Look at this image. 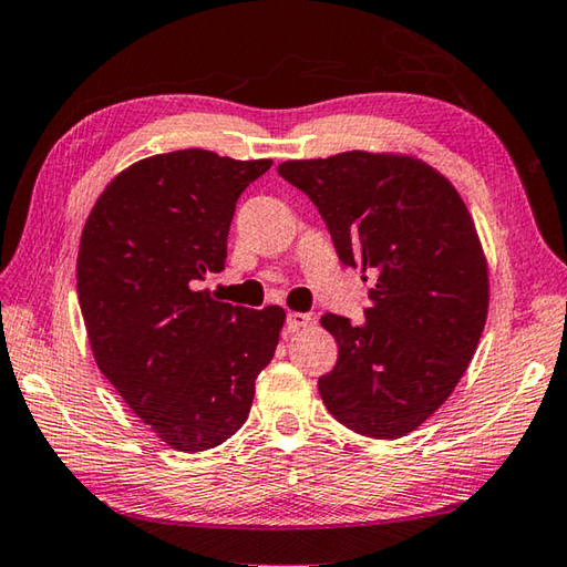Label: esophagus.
<instances>
[{"mask_svg":"<svg viewBox=\"0 0 567 567\" xmlns=\"http://www.w3.org/2000/svg\"><path fill=\"white\" fill-rule=\"evenodd\" d=\"M316 323V316L313 313H298V311H291L286 316V326L291 330H298V328H308Z\"/></svg>","mask_w":567,"mask_h":567,"instance_id":"1","label":"esophagus"}]
</instances>
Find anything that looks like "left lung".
I'll use <instances>...</instances> for the list:
<instances>
[{
	"instance_id": "left-lung-1",
	"label": "left lung",
	"mask_w": 567,
	"mask_h": 567,
	"mask_svg": "<svg viewBox=\"0 0 567 567\" xmlns=\"http://www.w3.org/2000/svg\"><path fill=\"white\" fill-rule=\"evenodd\" d=\"M279 175L318 207L338 259L372 281L362 323L320 318L338 340L320 398L348 430L398 440L442 408L484 333L488 274L472 215L412 157L350 151L288 159Z\"/></svg>"
}]
</instances>
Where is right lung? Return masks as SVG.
<instances>
[{
	"label": "right lung",
	"instance_id": "right-lung-1",
	"mask_svg": "<svg viewBox=\"0 0 567 567\" xmlns=\"http://www.w3.org/2000/svg\"><path fill=\"white\" fill-rule=\"evenodd\" d=\"M271 159L175 151L123 169L81 234L79 303L95 362L177 452H205L247 422L256 375L279 346L284 308L197 291L227 261L241 192Z\"/></svg>",
	"mask_w": 567,
	"mask_h": 567
}]
</instances>
